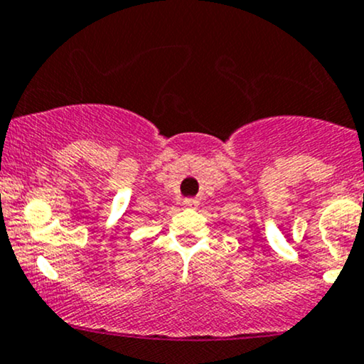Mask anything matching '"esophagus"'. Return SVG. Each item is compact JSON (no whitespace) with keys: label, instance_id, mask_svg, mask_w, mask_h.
<instances>
[{"label":"esophagus","instance_id":"34e87169","mask_svg":"<svg viewBox=\"0 0 364 364\" xmlns=\"http://www.w3.org/2000/svg\"><path fill=\"white\" fill-rule=\"evenodd\" d=\"M196 205H198V201L193 200V198L185 200V207H188V208H193V207H196Z\"/></svg>","mask_w":364,"mask_h":364}]
</instances>
